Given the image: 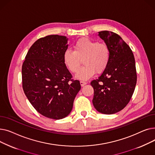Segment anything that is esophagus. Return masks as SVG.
I'll return each mask as SVG.
<instances>
[{"label":"esophagus","mask_w":155,"mask_h":155,"mask_svg":"<svg viewBox=\"0 0 155 155\" xmlns=\"http://www.w3.org/2000/svg\"><path fill=\"white\" fill-rule=\"evenodd\" d=\"M80 85H81V86H82V87H83V86H84L85 85L87 84V82H84V81H80Z\"/></svg>","instance_id":"esophagus-1"}]
</instances>
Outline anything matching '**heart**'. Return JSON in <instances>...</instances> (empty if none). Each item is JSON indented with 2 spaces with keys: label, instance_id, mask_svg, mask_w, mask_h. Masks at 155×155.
Wrapping results in <instances>:
<instances>
[{
  "label": "heart",
  "instance_id": "1",
  "mask_svg": "<svg viewBox=\"0 0 155 155\" xmlns=\"http://www.w3.org/2000/svg\"><path fill=\"white\" fill-rule=\"evenodd\" d=\"M73 51L67 49L63 53V61L72 73L78 71L83 59L84 66L76 74L79 80H88L95 71L102 72L110 61V52L107 45L88 38L78 40L73 45Z\"/></svg>",
  "mask_w": 155,
  "mask_h": 155
}]
</instances>
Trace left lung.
<instances>
[{
    "instance_id": "obj_1",
    "label": "left lung",
    "mask_w": 155,
    "mask_h": 155,
    "mask_svg": "<svg viewBox=\"0 0 155 155\" xmlns=\"http://www.w3.org/2000/svg\"><path fill=\"white\" fill-rule=\"evenodd\" d=\"M98 35L109 46L110 58L101 75L91 83L94 91L92 102L98 112L112 114L123 109L134 93L135 60L131 48L117 34L102 31Z\"/></svg>"
}]
</instances>
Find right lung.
<instances>
[{
  "mask_svg": "<svg viewBox=\"0 0 155 155\" xmlns=\"http://www.w3.org/2000/svg\"><path fill=\"white\" fill-rule=\"evenodd\" d=\"M68 38L49 35L32 45L22 67L23 91L34 108L50 119H61L71 112L81 88L63 61Z\"/></svg>",
  "mask_w": 155,
  "mask_h": 155,
  "instance_id": "right-lung-1",
  "label": "right lung"
}]
</instances>
